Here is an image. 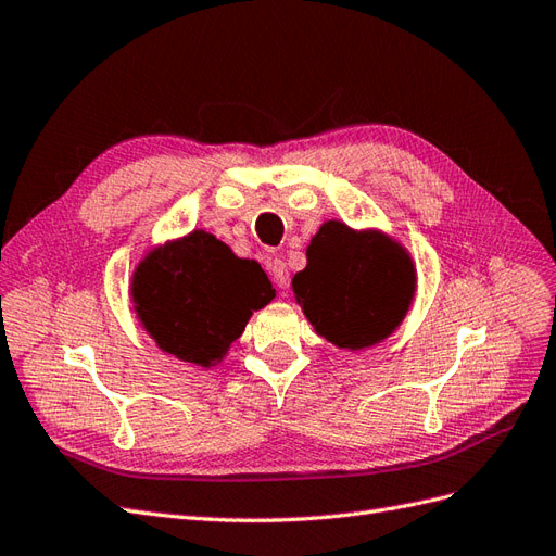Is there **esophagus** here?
<instances>
[{"mask_svg": "<svg viewBox=\"0 0 556 556\" xmlns=\"http://www.w3.org/2000/svg\"><path fill=\"white\" fill-rule=\"evenodd\" d=\"M268 274H271L274 282L278 285L280 290H290V271H288V266H285L282 260L274 257L271 262H268Z\"/></svg>", "mask_w": 556, "mask_h": 556, "instance_id": "34e87169", "label": "esophagus"}]
</instances>
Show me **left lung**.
<instances>
[{
	"label": "left lung",
	"mask_w": 556,
	"mask_h": 556,
	"mask_svg": "<svg viewBox=\"0 0 556 556\" xmlns=\"http://www.w3.org/2000/svg\"><path fill=\"white\" fill-rule=\"evenodd\" d=\"M306 255L292 290L319 336L336 348L364 350L396 331L417 288L410 252L396 239L329 220Z\"/></svg>",
	"instance_id": "obj_1"
}]
</instances>
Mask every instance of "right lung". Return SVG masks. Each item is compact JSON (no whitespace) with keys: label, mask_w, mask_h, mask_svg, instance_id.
<instances>
[{"label":"right lung","mask_w":556,"mask_h":556,"mask_svg":"<svg viewBox=\"0 0 556 556\" xmlns=\"http://www.w3.org/2000/svg\"><path fill=\"white\" fill-rule=\"evenodd\" d=\"M131 304L166 355L211 368L243 333L252 311L276 296L255 260H241L204 229L146 252L134 268Z\"/></svg>","instance_id":"1"}]
</instances>
